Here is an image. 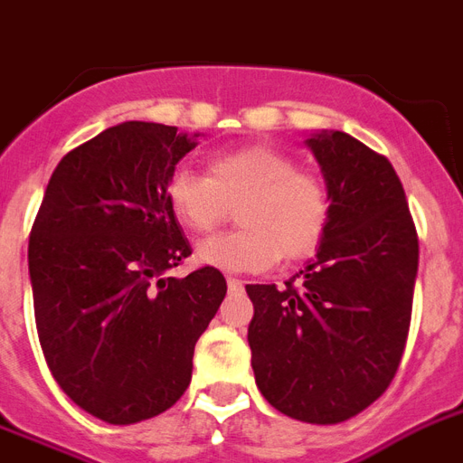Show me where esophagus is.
<instances>
[{
	"label": "esophagus",
	"instance_id": "esophagus-1",
	"mask_svg": "<svg viewBox=\"0 0 463 463\" xmlns=\"http://www.w3.org/2000/svg\"><path fill=\"white\" fill-rule=\"evenodd\" d=\"M228 290H242V280H240V278H228Z\"/></svg>",
	"mask_w": 463,
	"mask_h": 463
}]
</instances>
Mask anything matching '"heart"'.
<instances>
[{
	"instance_id": "b5f03b06",
	"label": "heart",
	"mask_w": 463,
	"mask_h": 463,
	"mask_svg": "<svg viewBox=\"0 0 463 463\" xmlns=\"http://www.w3.org/2000/svg\"><path fill=\"white\" fill-rule=\"evenodd\" d=\"M168 209L187 231L206 235L238 213L240 228L197 247V261L221 270L259 273L311 257L333 213L326 180L297 168L295 156L270 145L212 154L206 175L180 168L164 187Z\"/></svg>"
}]
</instances>
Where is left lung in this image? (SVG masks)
Here are the masks:
<instances>
[{
    "instance_id": "8db88e82",
    "label": "left lung",
    "mask_w": 463,
    "mask_h": 463,
    "mask_svg": "<svg viewBox=\"0 0 463 463\" xmlns=\"http://www.w3.org/2000/svg\"><path fill=\"white\" fill-rule=\"evenodd\" d=\"M333 199L317 259L283 288L247 285L254 378L270 407L304 423H340L392 383L407 345L419 235L383 154L352 135L307 140Z\"/></svg>"
}]
</instances>
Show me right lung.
<instances>
[{
  "instance_id": "1",
  "label": "right lung",
  "mask_w": 463,
  "mask_h": 463,
  "mask_svg": "<svg viewBox=\"0 0 463 463\" xmlns=\"http://www.w3.org/2000/svg\"><path fill=\"white\" fill-rule=\"evenodd\" d=\"M194 145L161 123L107 128L59 161L30 231L49 371L78 407L114 426L180 400L194 345L228 290L213 266L166 276L193 250L164 187Z\"/></svg>"
}]
</instances>
